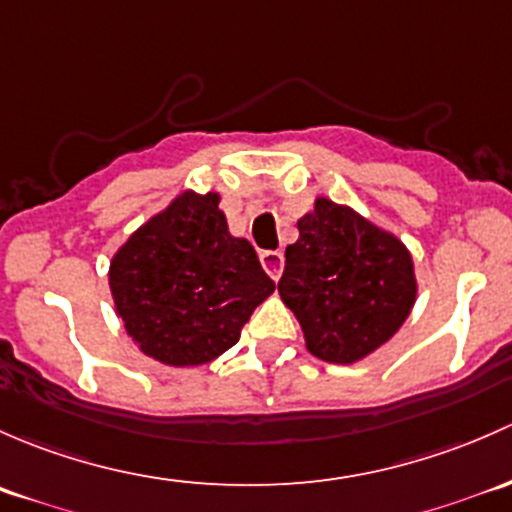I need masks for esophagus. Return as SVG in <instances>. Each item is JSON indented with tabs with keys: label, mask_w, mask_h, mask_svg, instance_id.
I'll return each instance as SVG.
<instances>
[{
	"label": "esophagus",
	"mask_w": 512,
	"mask_h": 512,
	"mask_svg": "<svg viewBox=\"0 0 512 512\" xmlns=\"http://www.w3.org/2000/svg\"><path fill=\"white\" fill-rule=\"evenodd\" d=\"M261 263H263V268H266L268 276H271L273 281H278L283 273V263L286 261H283L281 251H261Z\"/></svg>",
	"instance_id": "1"
}]
</instances>
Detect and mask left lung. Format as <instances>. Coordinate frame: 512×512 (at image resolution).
I'll list each match as a JSON object with an SVG mask.
<instances>
[{
  "mask_svg": "<svg viewBox=\"0 0 512 512\" xmlns=\"http://www.w3.org/2000/svg\"><path fill=\"white\" fill-rule=\"evenodd\" d=\"M298 231L278 293L298 318L305 347L333 365L365 360L412 313V254L394 234L325 197L298 219Z\"/></svg>",
  "mask_w": 512,
  "mask_h": 512,
  "instance_id": "left-lung-1",
  "label": "left lung"
}]
</instances>
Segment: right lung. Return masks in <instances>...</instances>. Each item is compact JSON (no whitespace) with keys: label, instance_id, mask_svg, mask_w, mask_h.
Returning a JSON list of instances; mask_svg holds the SVG:
<instances>
[{"label":"right lung","instance_id":"right-lung-1","mask_svg":"<svg viewBox=\"0 0 512 512\" xmlns=\"http://www.w3.org/2000/svg\"><path fill=\"white\" fill-rule=\"evenodd\" d=\"M108 283L125 333L170 367L224 355L276 291L254 246L229 234L219 194L192 189L130 234L110 261Z\"/></svg>","mask_w":512,"mask_h":512}]
</instances>
